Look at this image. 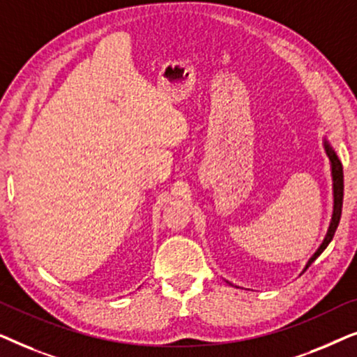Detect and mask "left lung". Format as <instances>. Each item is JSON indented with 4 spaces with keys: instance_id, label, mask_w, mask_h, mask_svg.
<instances>
[{
    "instance_id": "8db88e82",
    "label": "left lung",
    "mask_w": 357,
    "mask_h": 357,
    "mask_svg": "<svg viewBox=\"0 0 357 357\" xmlns=\"http://www.w3.org/2000/svg\"><path fill=\"white\" fill-rule=\"evenodd\" d=\"M324 146H325V151H326V155H328L330 162H331V177H333V214H331V222H330V227H328V232H326V236L324 238V242H321V245L319 247V250H317L314 255L309 261H307L305 265V270L309 268L312 263H314L317 258L320 257V253L325 250L326 247H328V243L331 242V238H333L335 232H336V227H338L340 224V218H341V208H343V165H341L338 155L331 148L328 141H324ZM231 284V282H229Z\"/></svg>"
}]
</instances>
